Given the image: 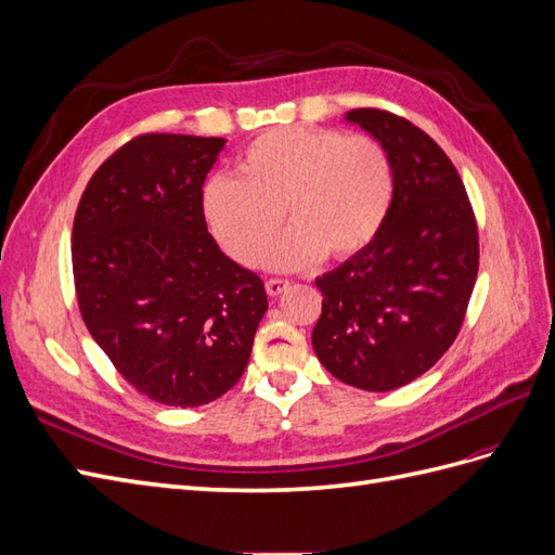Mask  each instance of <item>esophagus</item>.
I'll use <instances>...</instances> for the list:
<instances>
[{
    "instance_id": "1",
    "label": "esophagus",
    "mask_w": 555,
    "mask_h": 555,
    "mask_svg": "<svg viewBox=\"0 0 555 555\" xmlns=\"http://www.w3.org/2000/svg\"><path fill=\"white\" fill-rule=\"evenodd\" d=\"M289 280H268L266 282V292H268V296H280L282 292H287L289 289Z\"/></svg>"
}]
</instances>
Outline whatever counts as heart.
I'll list each match as a JSON object with an SVG mask.
<instances>
[{
	"label": "heart",
	"instance_id": "b5f03b06",
	"mask_svg": "<svg viewBox=\"0 0 555 555\" xmlns=\"http://www.w3.org/2000/svg\"><path fill=\"white\" fill-rule=\"evenodd\" d=\"M236 173L206 182V222L229 257L249 266L275 238L284 212L292 227L261 259L271 271H298L326 251L359 255L377 238L393 198L382 145L335 129H268L243 150Z\"/></svg>",
	"mask_w": 555,
	"mask_h": 555
}]
</instances>
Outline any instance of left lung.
<instances>
[{
  "label": "left lung",
  "instance_id": "left-lung-1",
  "mask_svg": "<svg viewBox=\"0 0 555 555\" xmlns=\"http://www.w3.org/2000/svg\"><path fill=\"white\" fill-rule=\"evenodd\" d=\"M345 122L382 145L393 198L377 238L314 280L324 300L312 347L340 382L391 391L456 340L479 268L477 222L459 171L428 133L377 108L349 111Z\"/></svg>",
  "mask_w": 555,
  "mask_h": 555
}]
</instances>
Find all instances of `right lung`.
<instances>
[{
	"label": "right lung",
	"mask_w": 555,
	"mask_h": 555,
	"mask_svg": "<svg viewBox=\"0 0 555 555\" xmlns=\"http://www.w3.org/2000/svg\"><path fill=\"white\" fill-rule=\"evenodd\" d=\"M227 139L145 133L99 166L74 220L78 308L133 389L198 408L245 373L268 310L257 273L208 233L204 182Z\"/></svg>",
	"instance_id": "add662e5"
}]
</instances>
